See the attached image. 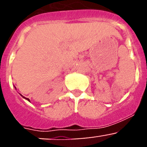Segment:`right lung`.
<instances>
[{"label":"right lung","instance_id":"add662e5","mask_svg":"<svg viewBox=\"0 0 147 147\" xmlns=\"http://www.w3.org/2000/svg\"><path fill=\"white\" fill-rule=\"evenodd\" d=\"M20 96H22V95H21V94H20ZM23 98H25V99L28 100V102H30V100H29V98H25V97H24V96H23Z\"/></svg>","mask_w":147,"mask_h":147}]
</instances>
